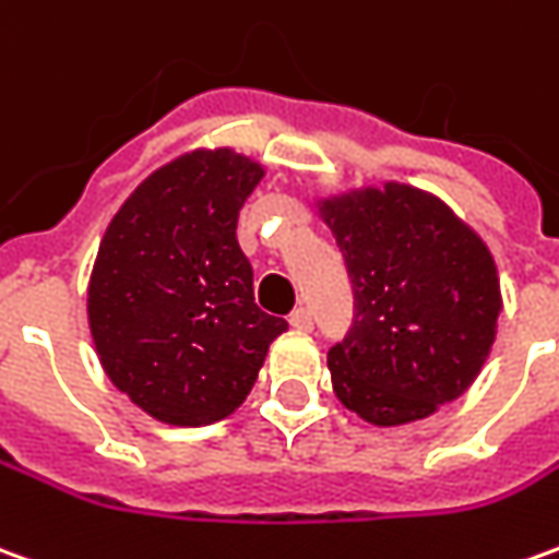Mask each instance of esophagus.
Instances as JSON below:
<instances>
[{
	"label": "esophagus",
	"mask_w": 559,
	"mask_h": 559,
	"mask_svg": "<svg viewBox=\"0 0 559 559\" xmlns=\"http://www.w3.org/2000/svg\"><path fill=\"white\" fill-rule=\"evenodd\" d=\"M290 326L293 330H302V333H308L311 326H314V320H311V311L308 308H296L290 314Z\"/></svg>",
	"instance_id": "34e87169"
}]
</instances>
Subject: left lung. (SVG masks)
Wrapping results in <instances>:
<instances>
[{"label":"left lung","mask_w":559,"mask_h":559,"mask_svg":"<svg viewBox=\"0 0 559 559\" xmlns=\"http://www.w3.org/2000/svg\"><path fill=\"white\" fill-rule=\"evenodd\" d=\"M354 287L326 354L335 396L374 427L429 417L481 372L502 311L497 263L442 199L388 181L323 199Z\"/></svg>","instance_id":"left-lung-1"}]
</instances>
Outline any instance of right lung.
Segmentation results:
<instances>
[{"mask_svg":"<svg viewBox=\"0 0 559 559\" xmlns=\"http://www.w3.org/2000/svg\"><path fill=\"white\" fill-rule=\"evenodd\" d=\"M263 166L229 147L147 175L105 229L87 320L105 374L175 427L233 415L287 320L253 302L236 224Z\"/></svg>","mask_w":559,"mask_h":559,"instance_id":"add662e5","label":"right lung"}]
</instances>
